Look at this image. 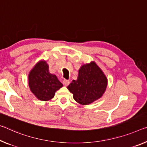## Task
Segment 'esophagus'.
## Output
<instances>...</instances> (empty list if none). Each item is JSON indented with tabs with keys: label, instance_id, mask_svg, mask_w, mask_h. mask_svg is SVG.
<instances>
[{
	"label": "esophagus",
	"instance_id": "1",
	"mask_svg": "<svg viewBox=\"0 0 147 147\" xmlns=\"http://www.w3.org/2000/svg\"><path fill=\"white\" fill-rule=\"evenodd\" d=\"M63 83L65 86H67L70 84V81L68 80H66V79H64L63 81Z\"/></svg>",
	"mask_w": 147,
	"mask_h": 147
}]
</instances>
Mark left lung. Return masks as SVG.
Returning <instances> with one entry per match:
<instances>
[{"label": "left lung", "instance_id": "8db88e82", "mask_svg": "<svg viewBox=\"0 0 147 147\" xmlns=\"http://www.w3.org/2000/svg\"><path fill=\"white\" fill-rule=\"evenodd\" d=\"M107 79L99 67L92 62L84 65L78 71L76 80L67 86L78 103L88 105L99 99L106 90Z\"/></svg>", "mask_w": 147, "mask_h": 147}]
</instances>
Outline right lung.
Masks as SVG:
<instances>
[{
	"label": "right lung",
	"instance_id": "add662e5",
	"mask_svg": "<svg viewBox=\"0 0 147 147\" xmlns=\"http://www.w3.org/2000/svg\"><path fill=\"white\" fill-rule=\"evenodd\" d=\"M29 86L31 92L38 99L48 101L55 95L63 84L55 74L50 73L46 61L38 63L29 75Z\"/></svg>",
	"mask_w": 147,
	"mask_h": 147
}]
</instances>
